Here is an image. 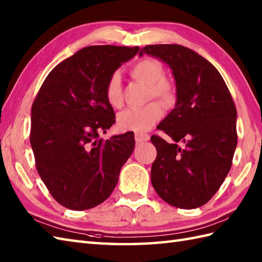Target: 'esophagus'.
Segmentation results:
<instances>
[{
	"instance_id": "esophagus-1",
	"label": "esophagus",
	"mask_w": 262,
	"mask_h": 262,
	"mask_svg": "<svg viewBox=\"0 0 262 262\" xmlns=\"http://www.w3.org/2000/svg\"><path fill=\"white\" fill-rule=\"evenodd\" d=\"M148 140H149V136L147 134H135V141H136V143L147 142Z\"/></svg>"
}]
</instances>
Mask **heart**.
Returning <instances> with one entry per match:
<instances>
[{"mask_svg":"<svg viewBox=\"0 0 262 262\" xmlns=\"http://www.w3.org/2000/svg\"><path fill=\"white\" fill-rule=\"evenodd\" d=\"M133 79L148 85V99H158L165 108L173 107L178 92L173 82L165 79L164 69L160 60L155 58H143L129 70ZM104 98L115 109L124 104V93L119 74L111 75L104 86ZM163 109L158 102H151L143 108H132L117 116V126L122 132H135L143 134L162 118Z\"/></svg>","mask_w":262,"mask_h":262,"instance_id":"b5f03b06","label":"heart"}]
</instances>
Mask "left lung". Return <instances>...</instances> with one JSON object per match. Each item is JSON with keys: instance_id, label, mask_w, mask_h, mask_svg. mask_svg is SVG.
Masks as SVG:
<instances>
[{"instance_id": "left-lung-1", "label": "left lung", "mask_w": 262, "mask_h": 262, "mask_svg": "<svg viewBox=\"0 0 262 262\" xmlns=\"http://www.w3.org/2000/svg\"><path fill=\"white\" fill-rule=\"evenodd\" d=\"M143 54L170 66L178 92L176 108L158 126L176 143L151 137L158 152L151 170L153 188L177 208L200 207L217 192L232 166L237 144L234 101L215 66L190 48L148 45ZM180 140L185 143L182 148L177 145Z\"/></svg>"}]
</instances>
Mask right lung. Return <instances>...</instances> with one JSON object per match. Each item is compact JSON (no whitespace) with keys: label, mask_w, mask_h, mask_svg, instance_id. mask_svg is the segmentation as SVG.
I'll list each match as a JSON object with an SVG mask.
<instances>
[{"label":"right lung","mask_w":262,"mask_h":262,"mask_svg":"<svg viewBox=\"0 0 262 262\" xmlns=\"http://www.w3.org/2000/svg\"><path fill=\"white\" fill-rule=\"evenodd\" d=\"M138 47L89 46L51 71L31 107L30 144L36 168L53 198L72 210L96 207L118 182L135 147L134 133L110 137L115 111L104 86Z\"/></svg>","instance_id":"add662e5"}]
</instances>
